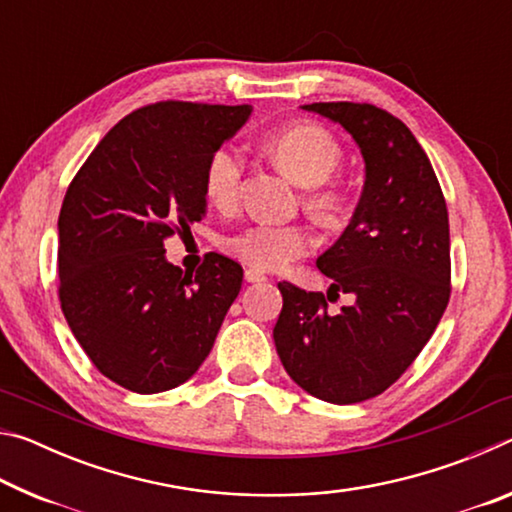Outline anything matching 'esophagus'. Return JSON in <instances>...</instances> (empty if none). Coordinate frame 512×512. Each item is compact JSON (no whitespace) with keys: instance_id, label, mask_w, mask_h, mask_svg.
<instances>
[{"instance_id":"esophagus-1","label":"esophagus","mask_w":512,"mask_h":512,"mask_svg":"<svg viewBox=\"0 0 512 512\" xmlns=\"http://www.w3.org/2000/svg\"><path fill=\"white\" fill-rule=\"evenodd\" d=\"M244 277H246V282H250V284H262V282H266V275H264L262 271H255V268H246Z\"/></svg>"}]
</instances>
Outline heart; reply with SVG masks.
I'll return each mask as SVG.
<instances>
[{
    "label": "heart",
    "mask_w": 512,
    "mask_h": 512,
    "mask_svg": "<svg viewBox=\"0 0 512 512\" xmlns=\"http://www.w3.org/2000/svg\"><path fill=\"white\" fill-rule=\"evenodd\" d=\"M266 151L291 180L307 187V207L318 219L334 221L343 210V194L329 183L341 162V146L323 126L296 121L266 140ZM244 160L221 146L207 158L203 171L205 201L221 212L239 203ZM316 246L314 232L300 223H253L223 239V250L255 271H280Z\"/></svg>",
    "instance_id": "heart-1"
}]
</instances>
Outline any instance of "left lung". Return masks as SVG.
<instances>
[{
  "label": "left lung",
  "mask_w": 512,
  "mask_h": 512,
  "mask_svg": "<svg viewBox=\"0 0 512 512\" xmlns=\"http://www.w3.org/2000/svg\"><path fill=\"white\" fill-rule=\"evenodd\" d=\"M341 124L366 162L348 228L316 266L327 298L354 302L329 314L323 293L280 282L273 341L284 370L309 395L357 404L384 393L411 366L443 318L452 280L443 189L413 133L370 103L302 106Z\"/></svg>",
  "instance_id": "left-lung-1"
}]
</instances>
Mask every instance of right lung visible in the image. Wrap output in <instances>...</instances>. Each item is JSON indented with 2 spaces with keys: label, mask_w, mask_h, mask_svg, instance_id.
<instances>
[{
  "label": "right lung",
  "mask_w": 512,
  "mask_h": 512,
  "mask_svg": "<svg viewBox=\"0 0 512 512\" xmlns=\"http://www.w3.org/2000/svg\"><path fill=\"white\" fill-rule=\"evenodd\" d=\"M250 106L160 101L112 126L67 187L58 216V298L103 377L133 393L176 388L201 368L244 268L210 253L196 275L164 241L205 216L207 158Z\"/></svg>",
  "instance_id": "obj_1"
}]
</instances>
